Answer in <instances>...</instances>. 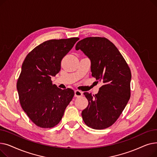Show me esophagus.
Returning <instances> with one entry per match:
<instances>
[{
	"mask_svg": "<svg viewBox=\"0 0 157 157\" xmlns=\"http://www.w3.org/2000/svg\"><path fill=\"white\" fill-rule=\"evenodd\" d=\"M83 95V92L80 91V90H75V92H74V96H75L76 97H81Z\"/></svg>",
	"mask_w": 157,
	"mask_h": 157,
	"instance_id": "1",
	"label": "esophagus"
}]
</instances>
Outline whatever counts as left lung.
I'll list each match as a JSON object with an SVG mask.
<instances>
[{
	"mask_svg": "<svg viewBox=\"0 0 157 157\" xmlns=\"http://www.w3.org/2000/svg\"><path fill=\"white\" fill-rule=\"evenodd\" d=\"M76 50L91 60L92 76L103 83L97 94L85 92L88 105L81 115L85 124L101 130L115 123L130 97L131 71L117 48L105 37H90L79 40Z\"/></svg>",
	"mask_w": 157,
	"mask_h": 157,
	"instance_id": "1",
	"label": "left lung"
}]
</instances>
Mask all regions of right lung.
<instances>
[{"mask_svg": "<svg viewBox=\"0 0 157 157\" xmlns=\"http://www.w3.org/2000/svg\"><path fill=\"white\" fill-rule=\"evenodd\" d=\"M79 39L46 40L33 49L24 60L16 84L20 102L39 127L52 128L59 124L74 95L73 90H62L53 85L52 77L59 72L62 59Z\"/></svg>", "mask_w": 157, "mask_h": 157, "instance_id": "obj_1", "label": "right lung"}]
</instances>
